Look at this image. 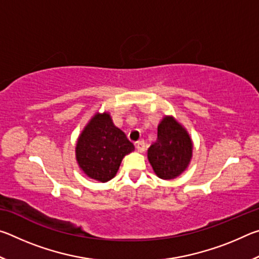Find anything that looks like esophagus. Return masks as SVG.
<instances>
[{"label": "esophagus", "instance_id": "1", "mask_svg": "<svg viewBox=\"0 0 259 259\" xmlns=\"http://www.w3.org/2000/svg\"><path fill=\"white\" fill-rule=\"evenodd\" d=\"M145 147H146V145H145V142H144V140H138V142L136 143V148H137V151L140 153L145 151Z\"/></svg>", "mask_w": 259, "mask_h": 259}]
</instances>
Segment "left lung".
I'll list each match as a JSON object with an SVG mask.
<instances>
[{"label": "left lung", "instance_id": "obj_1", "mask_svg": "<svg viewBox=\"0 0 259 259\" xmlns=\"http://www.w3.org/2000/svg\"><path fill=\"white\" fill-rule=\"evenodd\" d=\"M154 172L162 179H172L187 168L192 157V142L186 130L171 116L157 126V139L147 152Z\"/></svg>", "mask_w": 259, "mask_h": 259}]
</instances>
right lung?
<instances>
[{"label": "right lung", "instance_id": "right-lung-1", "mask_svg": "<svg viewBox=\"0 0 259 259\" xmlns=\"http://www.w3.org/2000/svg\"><path fill=\"white\" fill-rule=\"evenodd\" d=\"M134 148L109 114H96L77 140L76 160L85 175L105 183L115 176L122 159Z\"/></svg>", "mask_w": 259, "mask_h": 259}]
</instances>
